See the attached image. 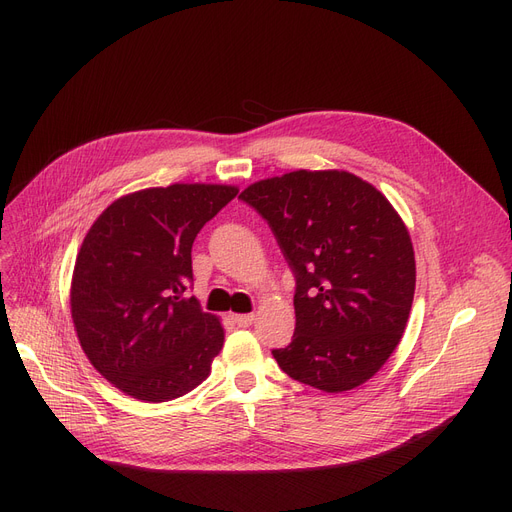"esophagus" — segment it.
<instances>
[{
  "label": "esophagus",
  "instance_id": "obj_1",
  "mask_svg": "<svg viewBox=\"0 0 512 512\" xmlns=\"http://www.w3.org/2000/svg\"><path fill=\"white\" fill-rule=\"evenodd\" d=\"M230 319H232V324L238 328H249L255 321V315L253 313H232Z\"/></svg>",
  "mask_w": 512,
  "mask_h": 512
}]
</instances>
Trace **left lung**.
Masks as SVG:
<instances>
[{"instance_id":"left-lung-1","label":"left lung","mask_w":512,"mask_h":512,"mask_svg":"<svg viewBox=\"0 0 512 512\" xmlns=\"http://www.w3.org/2000/svg\"><path fill=\"white\" fill-rule=\"evenodd\" d=\"M270 224L297 280L292 342L272 351L292 380L353 390L398 346L415 294V253L390 201L355 174L297 170L240 193Z\"/></svg>"}]
</instances>
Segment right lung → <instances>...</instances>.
<instances>
[{
  "label": "right lung",
  "instance_id": "add662e5",
  "mask_svg": "<svg viewBox=\"0 0 512 512\" xmlns=\"http://www.w3.org/2000/svg\"><path fill=\"white\" fill-rule=\"evenodd\" d=\"M236 193L226 184L145 188L114 201L87 232L70 288L74 330L93 367L124 394L166 402L209 375L224 328L184 292L199 230Z\"/></svg>",
  "mask_w": 512,
  "mask_h": 512
}]
</instances>
